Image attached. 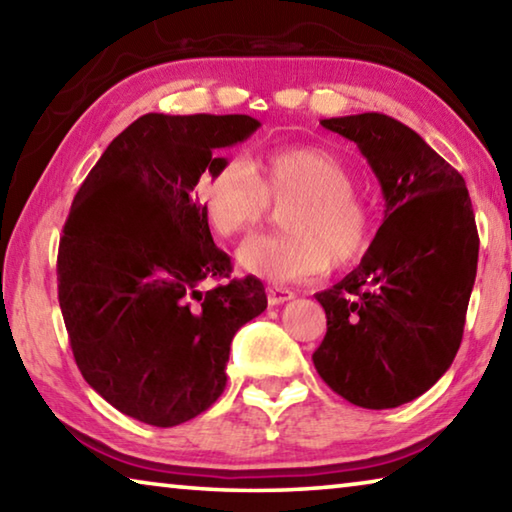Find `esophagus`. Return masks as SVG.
<instances>
[{
  "label": "esophagus",
  "mask_w": 512,
  "mask_h": 512,
  "mask_svg": "<svg viewBox=\"0 0 512 512\" xmlns=\"http://www.w3.org/2000/svg\"><path fill=\"white\" fill-rule=\"evenodd\" d=\"M266 298H268V305H271V307L284 305V302H289L293 298V291L284 289V287H268Z\"/></svg>",
  "instance_id": "34e87169"
}]
</instances>
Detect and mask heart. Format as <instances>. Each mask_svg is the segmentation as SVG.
Instances as JSON below:
<instances>
[{"mask_svg":"<svg viewBox=\"0 0 512 512\" xmlns=\"http://www.w3.org/2000/svg\"><path fill=\"white\" fill-rule=\"evenodd\" d=\"M196 198L214 235L253 232L268 212H280V237L241 246L246 273L271 282H302L327 266L345 268L368 253L372 216L354 192V176L339 155L316 146L259 153L248 162L223 158L205 171Z\"/></svg>","mask_w":512,"mask_h":512,"instance_id":"heart-1","label":"heart"}]
</instances>
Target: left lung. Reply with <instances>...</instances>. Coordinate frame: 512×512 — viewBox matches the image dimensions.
Here are the masks:
<instances>
[{
  "mask_svg": "<svg viewBox=\"0 0 512 512\" xmlns=\"http://www.w3.org/2000/svg\"><path fill=\"white\" fill-rule=\"evenodd\" d=\"M359 146L384 194V223L361 264L316 293L327 334L314 352L325 384L363 409H395L445 375L463 339L479 235L465 180L400 121L320 119Z\"/></svg>",
  "mask_w": 512,
  "mask_h": 512,
  "instance_id": "1",
  "label": "left lung"
}]
</instances>
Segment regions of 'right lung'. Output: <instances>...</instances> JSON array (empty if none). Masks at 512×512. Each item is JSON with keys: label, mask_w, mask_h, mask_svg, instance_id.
<instances>
[{"label": "right lung", "mask_w": 512, "mask_h": 512, "mask_svg": "<svg viewBox=\"0 0 512 512\" xmlns=\"http://www.w3.org/2000/svg\"><path fill=\"white\" fill-rule=\"evenodd\" d=\"M262 126L248 115L135 119L74 196L58 248V300L85 381L117 411L176 427L219 400L230 343L266 309L264 284L228 277L194 187Z\"/></svg>", "instance_id": "add662e5"}]
</instances>
